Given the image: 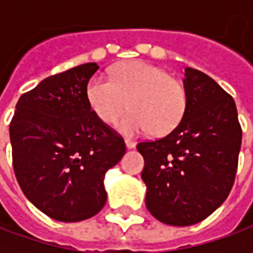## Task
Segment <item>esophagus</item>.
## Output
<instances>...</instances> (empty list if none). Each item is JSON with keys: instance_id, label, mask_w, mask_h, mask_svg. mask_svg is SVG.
<instances>
[{"instance_id": "34e87169", "label": "esophagus", "mask_w": 253, "mask_h": 253, "mask_svg": "<svg viewBox=\"0 0 253 253\" xmlns=\"http://www.w3.org/2000/svg\"><path fill=\"white\" fill-rule=\"evenodd\" d=\"M125 145H126L128 149H133V148L136 146V143L133 141H131V139H125Z\"/></svg>"}]
</instances>
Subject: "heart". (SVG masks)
<instances>
[{
    "instance_id": "heart-1",
    "label": "heart",
    "mask_w": 253,
    "mask_h": 253,
    "mask_svg": "<svg viewBox=\"0 0 253 253\" xmlns=\"http://www.w3.org/2000/svg\"><path fill=\"white\" fill-rule=\"evenodd\" d=\"M85 98L92 112L105 124L117 121L129 101L132 111L117 122V129L129 136L151 129L158 136L168 135L177 128L187 108L183 84L142 60L118 66L111 79L91 77Z\"/></svg>"
}]
</instances>
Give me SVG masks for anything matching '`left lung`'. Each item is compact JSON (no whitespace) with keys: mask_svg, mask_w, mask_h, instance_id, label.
Returning a JSON list of instances; mask_svg holds the SVG:
<instances>
[{"mask_svg":"<svg viewBox=\"0 0 253 253\" xmlns=\"http://www.w3.org/2000/svg\"><path fill=\"white\" fill-rule=\"evenodd\" d=\"M187 108L165 138L141 142L146 209L163 224L186 227L214 212L232 189L242 129L234 98L210 76L184 69Z\"/></svg>","mask_w":253,"mask_h":253,"instance_id":"left-lung-1","label":"left lung"}]
</instances>
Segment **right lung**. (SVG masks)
Segmentation results:
<instances>
[{
  "mask_svg": "<svg viewBox=\"0 0 253 253\" xmlns=\"http://www.w3.org/2000/svg\"><path fill=\"white\" fill-rule=\"evenodd\" d=\"M97 70V63H85L42 80L21 95L9 125L16 180L26 199L56 221L100 212L105 173L126 149L87 102L85 87Z\"/></svg>",
  "mask_w": 253,
  "mask_h": 253,
  "instance_id": "obj_1",
  "label": "right lung"
}]
</instances>
